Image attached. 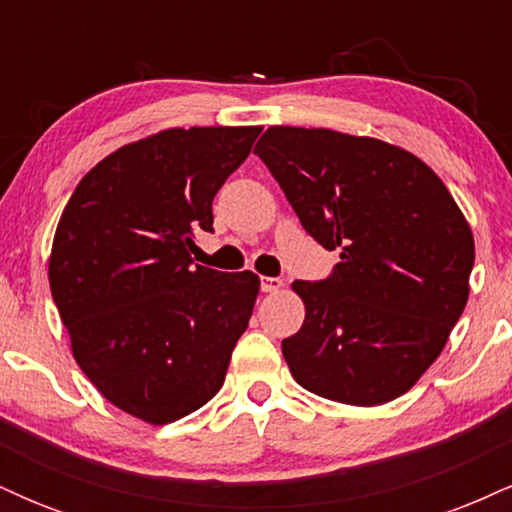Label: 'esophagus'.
<instances>
[{
  "label": "esophagus",
  "mask_w": 512,
  "mask_h": 512,
  "mask_svg": "<svg viewBox=\"0 0 512 512\" xmlns=\"http://www.w3.org/2000/svg\"><path fill=\"white\" fill-rule=\"evenodd\" d=\"M281 286H284V281L276 279V276H262V279H260V289L264 293H276L281 289Z\"/></svg>",
  "instance_id": "34e87169"
}]
</instances>
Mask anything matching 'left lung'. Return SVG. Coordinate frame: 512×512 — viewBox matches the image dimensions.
<instances>
[{
	"label": "left lung",
	"instance_id": "1",
	"mask_svg": "<svg viewBox=\"0 0 512 512\" xmlns=\"http://www.w3.org/2000/svg\"><path fill=\"white\" fill-rule=\"evenodd\" d=\"M255 154L305 231L339 264L293 281L305 320L281 342L296 383L375 407L409 390L440 356L469 296L474 238L443 180L380 139L269 127Z\"/></svg>",
	"mask_w": 512,
	"mask_h": 512
}]
</instances>
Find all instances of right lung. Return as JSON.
I'll return each instance as SVG.
<instances>
[{
  "mask_svg": "<svg viewBox=\"0 0 512 512\" xmlns=\"http://www.w3.org/2000/svg\"><path fill=\"white\" fill-rule=\"evenodd\" d=\"M262 127L163 129L76 185L57 226L50 289L86 378L117 409L170 424L221 390L260 276L192 264L195 231Z\"/></svg>",
  "mask_w": 512,
  "mask_h": 512,
  "instance_id": "1",
  "label": "right lung"
}]
</instances>
